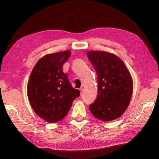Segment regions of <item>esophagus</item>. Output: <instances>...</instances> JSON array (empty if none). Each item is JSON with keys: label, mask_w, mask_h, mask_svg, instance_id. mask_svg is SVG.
<instances>
[{"label": "esophagus", "mask_w": 159, "mask_h": 159, "mask_svg": "<svg viewBox=\"0 0 159 159\" xmlns=\"http://www.w3.org/2000/svg\"><path fill=\"white\" fill-rule=\"evenodd\" d=\"M79 90L80 91V94H83V91H84V88H83V87H81V88H79Z\"/></svg>", "instance_id": "34e87169"}]
</instances>
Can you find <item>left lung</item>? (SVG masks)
I'll list each match as a JSON object with an SVG mask.
<instances>
[{
  "mask_svg": "<svg viewBox=\"0 0 159 159\" xmlns=\"http://www.w3.org/2000/svg\"><path fill=\"white\" fill-rule=\"evenodd\" d=\"M88 58L95 69L98 81V97L89 106L95 118L110 121L119 118L127 109L133 83L125 64L114 54L89 51Z\"/></svg>",
  "mask_w": 159,
  "mask_h": 159,
  "instance_id": "obj_1",
  "label": "left lung"
}]
</instances>
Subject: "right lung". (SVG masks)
Masks as SVG:
<instances>
[{
  "label": "right lung",
  "mask_w": 159,
  "mask_h": 159,
  "mask_svg": "<svg viewBox=\"0 0 159 159\" xmlns=\"http://www.w3.org/2000/svg\"><path fill=\"white\" fill-rule=\"evenodd\" d=\"M71 51L48 54L34 66L27 85L29 101L35 113L48 123L66 116L73 101L80 95L62 71Z\"/></svg>",
  "instance_id": "right-lung-1"
}]
</instances>
